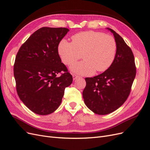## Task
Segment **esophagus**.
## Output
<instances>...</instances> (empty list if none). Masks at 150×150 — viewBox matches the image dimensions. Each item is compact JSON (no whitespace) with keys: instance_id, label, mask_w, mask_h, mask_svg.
<instances>
[{"instance_id":"esophagus-1","label":"esophagus","mask_w":150,"mask_h":150,"mask_svg":"<svg viewBox=\"0 0 150 150\" xmlns=\"http://www.w3.org/2000/svg\"><path fill=\"white\" fill-rule=\"evenodd\" d=\"M78 76H77V75H76V74H72V78H73V80H75V79H76L77 78H78Z\"/></svg>"}]
</instances>
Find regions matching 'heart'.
I'll list each match as a JSON object with an SVG mask.
<instances>
[{"instance_id":"b5f03b06","label":"heart","mask_w":150,"mask_h":150,"mask_svg":"<svg viewBox=\"0 0 150 150\" xmlns=\"http://www.w3.org/2000/svg\"><path fill=\"white\" fill-rule=\"evenodd\" d=\"M116 51L117 44L112 36L93 30L74 35L72 42L63 39L58 46V53L66 65L79 59L82 55L84 61L70 66L72 72L81 75H91L95 70L105 71L114 62Z\"/></svg>"}]
</instances>
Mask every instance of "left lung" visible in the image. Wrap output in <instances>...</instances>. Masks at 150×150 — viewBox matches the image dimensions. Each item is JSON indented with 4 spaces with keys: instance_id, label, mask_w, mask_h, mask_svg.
<instances>
[{
    "instance_id": "left-lung-1",
    "label": "left lung",
    "mask_w": 150,
    "mask_h": 150,
    "mask_svg": "<svg viewBox=\"0 0 150 150\" xmlns=\"http://www.w3.org/2000/svg\"><path fill=\"white\" fill-rule=\"evenodd\" d=\"M117 44L114 62L102 74L85 78L84 103L99 115H108L121 106L128 98L136 76L134 57L131 49L121 36L111 29Z\"/></svg>"
}]
</instances>
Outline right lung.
<instances>
[{"label": "right lung", "mask_w": 150, "mask_h": 150, "mask_svg": "<svg viewBox=\"0 0 150 150\" xmlns=\"http://www.w3.org/2000/svg\"><path fill=\"white\" fill-rule=\"evenodd\" d=\"M69 31L67 28H42L32 34L18 51L13 66L16 89L30 111L47 115L60 106L64 89L72 76L61 62L59 44ZM65 72L61 76L57 74Z\"/></svg>", "instance_id": "1"}]
</instances>
